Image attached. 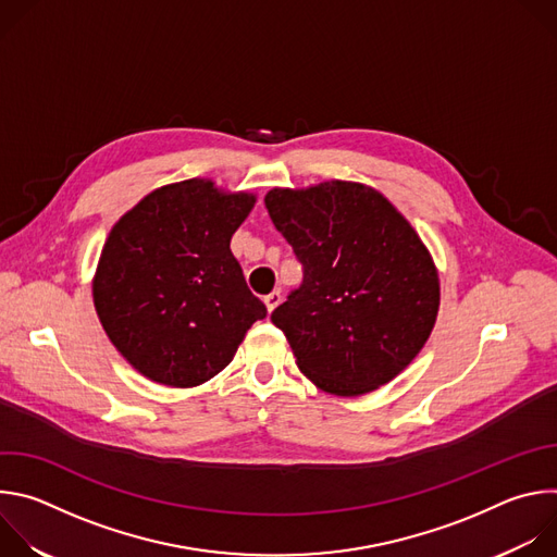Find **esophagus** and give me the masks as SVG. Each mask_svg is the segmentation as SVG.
<instances>
[{"mask_svg": "<svg viewBox=\"0 0 557 557\" xmlns=\"http://www.w3.org/2000/svg\"><path fill=\"white\" fill-rule=\"evenodd\" d=\"M280 301H282V293H280V290H273V293H269V295L264 297V304H267V310H269V312H273V310L280 306Z\"/></svg>", "mask_w": 557, "mask_h": 557, "instance_id": "obj_1", "label": "esophagus"}]
</instances>
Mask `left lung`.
Listing matches in <instances>:
<instances>
[{
  "mask_svg": "<svg viewBox=\"0 0 557 557\" xmlns=\"http://www.w3.org/2000/svg\"><path fill=\"white\" fill-rule=\"evenodd\" d=\"M275 228L304 267L271 322L324 392L359 396L392 381L425 346L438 273L412 224L376 189L331 181L271 189Z\"/></svg>",
  "mask_w": 557,
  "mask_h": 557,
  "instance_id": "obj_1",
  "label": "left lung"
}]
</instances>
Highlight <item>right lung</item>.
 Returning <instances> with one entry per match:
<instances>
[{
    "instance_id": "1",
    "label": "right lung",
    "mask_w": 557,
    "mask_h": 557,
    "mask_svg": "<svg viewBox=\"0 0 557 557\" xmlns=\"http://www.w3.org/2000/svg\"><path fill=\"white\" fill-rule=\"evenodd\" d=\"M253 205V194L191 178L147 194L112 226L92 284L95 308L143 376L200 385L267 317L228 249Z\"/></svg>"
}]
</instances>
